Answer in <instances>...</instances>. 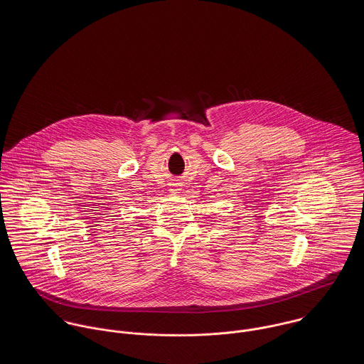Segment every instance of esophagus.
I'll return each mask as SVG.
<instances>
[{
    "label": "esophagus",
    "mask_w": 364,
    "mask_h": 364,
    "mask_svg": "<svg viewBox=\"0 0 364 364\" xmlns=\"http://www.w3.org/2000/svg\"><path fill=\"white\" fill-rule=\"evenodd\" d=\"M170 191H171V193H178V191H180V187H178V186H174Z\"/></svg>",
    "instance_id": "1"
}]
</instances>
